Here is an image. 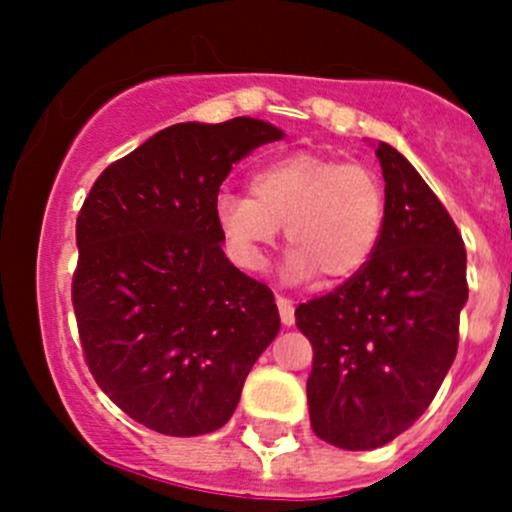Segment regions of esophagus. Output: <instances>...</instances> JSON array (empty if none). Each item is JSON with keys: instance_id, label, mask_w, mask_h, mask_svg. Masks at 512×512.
I'll return each instance as SVG.
<instances>
[{"instance_id": "esophagus-1", "label": "esophagus", "mask_w": 512, "mask_h": 512, "mask_svg": "<svg viewBox=\"0 0 512 512\" xmlns=\"http://www.w3.org/2000/svg\"><path fill=\"white\" fill-rule=\"evenodd\" d=\"M277 309H280L282 324H285V327H292V324H294V304H292V299L277 297Z\"/></svg>"}]
</instances>
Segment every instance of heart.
<instances>
[{"label": "heart", "instance_id": "obj_1", "mask_svg": "<svg viewBox=\"0 0 512 512\" xmlns=\"http://www.w3.org/2000/svg\"><path fill=\"white\" fill-rule=\"evenodd\" d=\"M250 194L220 195L215 210L227 250L245 270H260L280 227L292 280H349L379 247L386 193L366 165L314 151L285 153L255 168Z\"/></svg>", "mask_w": 512, "mask_h": 512}]
</instances>
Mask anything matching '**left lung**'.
<instances>
[{
	"instance_id": "obj_1",
	"label": "left lung",
	"mask_w": 512,
	"mask_h": 512,
	"mask_svg": "<svg viewBox=\"0 0 512 512\" xmlns=\"http://www.w3.org/2000/svg\"><path fill=\"white\" fill-rule=\"evenodd\" d=\"M386 220L359 275L294 309L314 349L312 431L344 451L386 446L414 426L458 352L466 247L448 210L399 151L379 143Z\"/></svg>"
}]
</instances>
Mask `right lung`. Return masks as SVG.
I'll return each instance as SVG.
<instances>
[{"instance_id":"add662e5","label":"right lung","mask_w":512,"mask_h":512,"mask_svg":"<svg viewBox=\"0 0 512 512\" xmlns=\"http://www.w3.org/2000/svg\"><path fill=\"white\" fill-rule=\"evenodd\" d=\"M280 128L175 123L108 165L76 218L71 282L81 349L103 394L165 436L230 421L280 332L275 294L225 257L220 185Z\"/></svg>"}]
</instances>
